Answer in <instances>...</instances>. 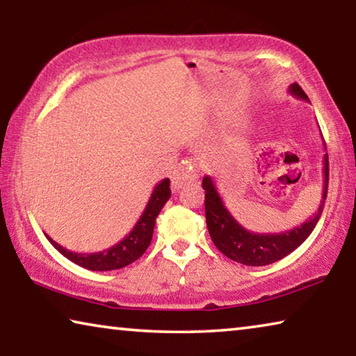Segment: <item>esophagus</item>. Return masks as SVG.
Here are the masks:
<instances>
[{"mask_svg": "<svg viewBox=\"0 0 356 356\" xmlns=\"http://www.w3.org/2000/svg\"><path fill=\"white\" fill-rule=\"evenodd\" d=\"M200 176V170H197V165L195 160H182L179 163L177 171L174 172L171 179V185L174 190L182 188L185 184L195 182V180Z\"/></svg>", "mask_w": 356, "mask_h": 356, "instance_id": "obj_1", "label": "esophagus"}]
</instances>
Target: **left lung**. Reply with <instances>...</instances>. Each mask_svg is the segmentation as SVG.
<instances>
[{"mask_svg":"<svg viewBox=\"0 0 356 356\" xmlns=\"http://www.w3.org/2000/svg\"><path fill=\"white\" fill-rule=\"evenodd\" d=\"M289 92L297 99L309 102L308 95L305 94L297 83L289 86ZM202 188L206 190V202L204 204H206L207 229L216 248L232 261L243 265H251V267H262V265L273 264L291 254L314 231L317 221L322 215L325 200H327L328 155L325 154L323 156V193L321 206L311 218L286 232L256 234L248 231L226 209L212 177L206 176L202 179Z\"/></svg>","mask_w":356,"mask_h":356,"instance_id":"obj_1","label":"left lung"}]
</instances>
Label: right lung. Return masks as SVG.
I'll use <instances>...</instances> for the list:
<instances>
[{
	"label": "right lung",
	"mask_w": 356,
	"mask_h": 356,
	"mask_svg": "<svg viewBox=\"0 0 356 356\" xmlns=\"http://www.w3.org/2000/svg\"><path fill=\"white\" fill-rule=\"evenodd\" d=\"M171 197V188H170V179H163L152 191L149 197V202L146 209H144L143 215L140 216L134 229L125 236L119 243L113 245L111 248H106L99 252H74L65 250L64 246L56 243L55 240L47 236L48 242H50L55 248L61 252L76 265L83 268L94 270V272H108V270H118L122 267H127L129 264L135 262L140 259L144 251L147 250L152 240L155 220L159 216L160 210L163 209L166 201Z\"/></svg>",
	"instance_id": "right-lung-1"
}]
</instances>
